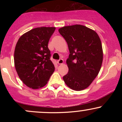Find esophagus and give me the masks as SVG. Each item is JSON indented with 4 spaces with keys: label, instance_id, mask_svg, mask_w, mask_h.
Masks as SVG:
<instances>
[{
    "label": "esophagus",
    "instance_id": "obj_1",
    "mask_svg": "<svg viewBox=\"0 0 122 122\" xmlns=\"http://www.w3.org/2000/svg\"><path fill=\"white\" fill-rule=\"evenodd\" d=\"M57 63L58 64H62L64 63V60L62 59H60V60L57 61Z\"/></svg>",
    "mask_w": 122,
    "mask_h": 122
}]
</instances>
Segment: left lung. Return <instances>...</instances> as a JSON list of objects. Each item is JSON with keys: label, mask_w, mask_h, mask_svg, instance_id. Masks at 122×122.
Returning <instances> with one entry per match:
<instances>
[{"label": "left lung", "mask_w": 122, "mask_h": 122, "mask_svg": "<svg viewBox=\"0 0 122 122\" xmlns=\"http://www.w3.org/2000/svg\"><path fill=\"white\" fill-rule=\"evenodd\" d=\"M68 44L66 61L68 72L63 77L66 85L76 91L87 88L97 76L103 62L102 42L93 29L81 25L66 26L58 29Z\"/></svg>", "instance_id": "1"}]
</instances>
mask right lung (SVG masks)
Masks as SVG:
<instances>
[{"mask_svg":"<svg viewBox=\"0 0 122 122\" xmlns=\"http://www.w3.org/2000/svg\"><path fill=\"white\" fill-rule=\"evenodd\" d=\"M55 27H39L23 34L18 39L14 52V63L19 78L32 89L47 84L55 70L50 60L49 40Z\"/></svg>","mask_w":122,"mask_h":122,"instance_id":"obj_1","label":"right lung"}]
</instances>
